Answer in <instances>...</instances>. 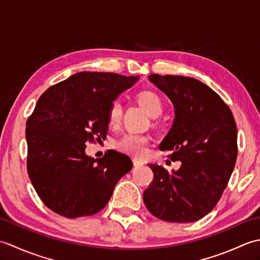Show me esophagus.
I'll return each instance as SVG.
<instances>
[{"mask_svg":"<svg viewBox=\"0 0 260 260\" xmlns=\"http://www.w3.org/2000/svg\"><path fill=\"white\" fill-rule=\"evenodd\" d=\"M133 163H134L135 167H142V165H143V163L141 161H139V159H136V158L134 159Z\"/></svg>","mask_w":260,"mask_h":260,"instance_id":"1","label":"esophagus"}]
</instances>
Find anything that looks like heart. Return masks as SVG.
<instances>
[{
	"label": "heart",
	"mask_w": 260,
	"mask_h": 260,
	"mask_svg": "<svg viewBox=\"0 0 260 260\" xmlns=\"http://www.w3.org/2000/svg\"><path fill=\"white\" fill-rule=\"evenodd\" d=\"M137 101L141 106L145 109V112L151 117H157L163 112L162 99L154 91H142L137 95ZM121 114H123V106L120 101H114L110 104L108 110V123L110 126H116L119 124ZM150 139L146 135L142 134H126L116 143L118 150L123 153L129 154L132 156L142 157L145 155L147 151Z\"/></svg>",
	"instance_id": "heart-1"
}]
</instances>
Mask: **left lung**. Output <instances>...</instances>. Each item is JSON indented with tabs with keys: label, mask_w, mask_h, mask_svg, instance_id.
<instances>
[{
	"label": "left lung",
	"mask_w": 260,
	"mask_h": 260,
	"mask_svg": "<svg viewBox=\"0 0 260 260\" xmlns=\"http://www.w3.org/2000/svg\"><path fill=\"white\" fill-rule=\"evenodd\" d=\"M148 79L174 106L173 125L159 150L182 164L171 173L150 164L154 178L143 200L163 221H197L215 207L234 171L238 153L234 115L217 92L194 78L154 74Z\"/></svg>",
	"instance_id": "1"
}]
</instances>
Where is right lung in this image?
I'll use <instances>...</instances> for the list:
<instances>
[{"mask_svg":"<svg viewBox=\"0 0 260 260\" xmlns=\"http://www.w3.org/2000/svg\"><path fill=\"white\" fill-rule=\"evenodd\" d=\"M137 79L82 71L39 98L26 121V167L38 196L53 212L70 219L99 212L133 168L125 154L109 150L95 159L85 150L87 142L106 137L110 104Z\"/></svg>","mask_w":260,"mask_h":260,"instance_id":"add662e5","label":"right lung"}]
</instances>
